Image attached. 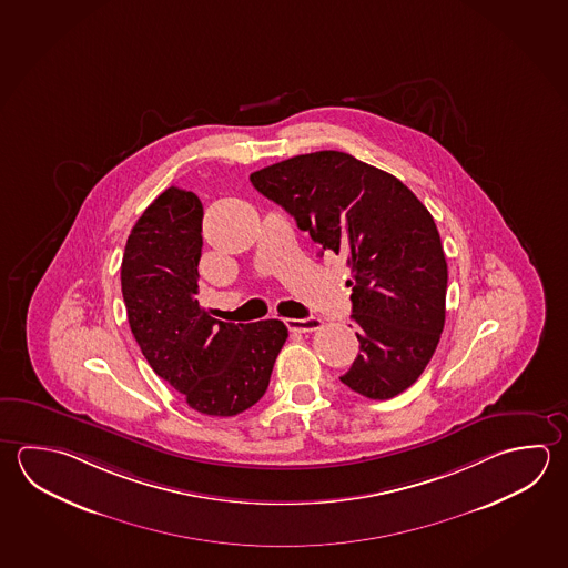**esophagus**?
Masks as SVG:
<instances>
[{
	"mask_svg": "<svg viewBox=\"0 0 568 568\" xmlns=\"http://www.w3.org/2000/svg\"><path fill=\"white\" fill-rule=\"evenodd\" d=\"M286 326H288L290 332L306 334V332L321 331L322 321L321 318H314V316H310V318H290V321H286Z\"/></svg>",
	"mask_w": 568,
	"mask_h": 568,
	"instance_id": "obj_1",
	"label": "esophagus"
}]
</instances>
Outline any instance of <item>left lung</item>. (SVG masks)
Segmentation results:
<instances>
[{
    "mask_svg": "<svg viewBox=\"0 0 568 568\" xmlns=\"http://www.w3.org/2000/svg\"><path fill=\"white\" fill-rule=\"evenodd\" d=\"M250 182L321 244V256L346 258L361 352L341 381L371 400L410 388L446 316L448 268L423 202L398 178L336 150L294 155Z\"/></svg>",
    "mask_w": 568,
    "mask_h": 568,
    "instance_id": "8db88e82",
    "label": "left lung"
}]
</instances>
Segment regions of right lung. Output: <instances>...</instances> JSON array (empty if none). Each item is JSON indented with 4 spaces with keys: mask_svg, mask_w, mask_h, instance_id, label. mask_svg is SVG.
Returning a JSON list of instances; mask_svg holds the SVG:
<instances>
[{
    "mask_svg": "<svg viewBox=\"0 0 568 568\" xmlns=\"http://www.w3.org/2000/svg\"><path fill=\"white\" fill-rule=\"evenodd\" d=\"M204 207L170 186L135 222L122 258V294L140 351L187 406L236 416L258 403L288 328L284 322L232 324L197 300Z\"/></svg>",
    "mask_w": 568,
    "mask_h": 568,
    "instance_id": "obj_1",
    "label": "right lung"
}]
</instances>
